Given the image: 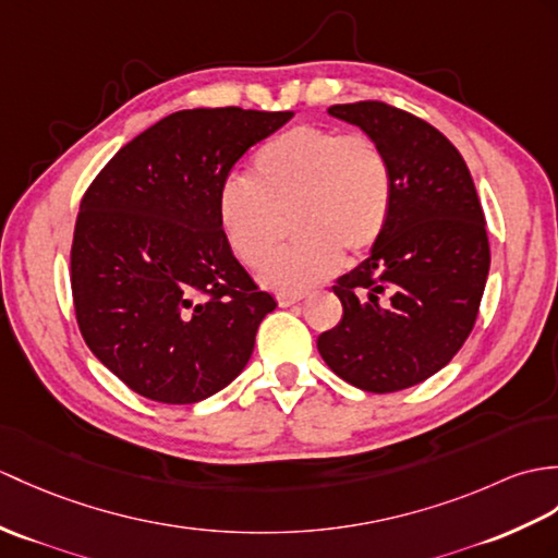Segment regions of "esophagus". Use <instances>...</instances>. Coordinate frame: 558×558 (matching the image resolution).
Masks as SVG:
<instances>
[{"mask_svg": "<svg viewBox=\"0 0 558 558\" xmlns=\"http://www.w3.org/2000/svg\"><path fill=\"white\" fill-rule=\"evenodd\" d=\"M304 300V294H278V304L280 306H294Z\"/></svg>", "mask_w": 558, "mask_h": 558, "instance_id": "1", "label": "esophagus"}]
</instances>
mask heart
Returning a JSON list of instances; mask_svg holds the SVG:
<instances>
[{
	"mask_svg": "<svg viewBox=\"0 0 558 558\" xmlns=\"http://www.w3.org/2000/svg\"><path fill=\"white\" fill-rule=\"evenodd\" d=\"M392 206V173L368 135L296 125L254 154L252 178L230 175L218 187L216 214L230 252L244 266H264L279 243V218L293 214L301 238L271 259L262 282L304 292L328 280L342 252L359 256L380 240Z\"/></svg>",
	"mask_w": 558,
	"mask_h": 558,
	"instance_id": "b5f03b06",
	"label": "heart"
}]
</instances>
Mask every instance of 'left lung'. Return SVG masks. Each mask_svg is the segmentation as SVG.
I'll list each match as a JSON object with an SVG mask.
<instances>
[{
	"mask_svg": "<svg viewBox=\"0 0 558 558\" xmlns=\"http://www.w3.org/2000/svg\"><path fill=\"white\" fill-rule=\"evenodd\" d=\"M328 113L378 142L392 206L368 256L332 284L344 314L316 344L349 385L399 392L442 371L475 326L489 274L485 214L459 149L430 123L383 101Z\"/></svg>",
	"mask_w": 558,
	"mask_h": 558,
	"instance_id": "1",
	"label": "left lung"
}]
</instances>
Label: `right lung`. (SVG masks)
I'll list each match as a JSON object with an SVG mask.
<instances>
[{"mask_svg": "<svg viewBox=\"0 0 558 558\" xmlns=\"http://www.w3.org/2000/svg\"><path fill=\"white\" fill-rule=\"evenodd\" d=\"M292 116L175 111L119 149L85 192L71 247L77 326L133 392L197 404L247 366L278 304L230 252L216 197L244 151Z\"/></svg>", "mask_w": 558, "mask_h": 558, "instance_id": "1", "label": "right lung"}]
</instances>
